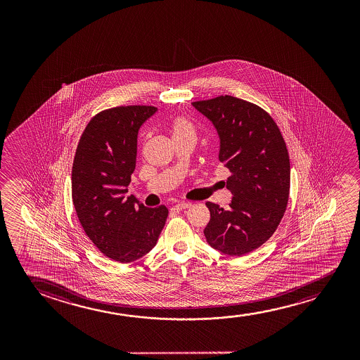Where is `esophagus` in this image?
Segmentation results:
<instances>
[{"label":"esophagus","instance_id":"1","mask_svg":"<svg viewBox=\"0 0 360 360\" xmlns=\"http://www.w3.org/2000/svg\"><path fill=\"white\" fill-rule=\"evenodd\" d=\"M192 207V204L188 202H178L174 205V209H177V210H184V209H188V207Z\"/></svg>","mask_w":360,"mask_h":360}]
</instances>
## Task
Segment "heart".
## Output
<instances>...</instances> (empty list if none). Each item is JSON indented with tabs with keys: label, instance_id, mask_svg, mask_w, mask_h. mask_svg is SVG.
<instances>
[{
	"label": "heart",
	"instance_id": "heart-1",
	"mask_svg": "<svg viewBox=\"0 0 360 360\" xmlns=\"http://www.w3.org/2000/svg\"><path fill=\"white\" fill-rule=\"evenodd\" d=\"M171 130H172L173 139L187 136V135L195 136L194 124L183 115H178V117L173 119L172 123H171Z\"/></svg>",
	"mask_w": 360,
	"mask_h": 360
}]
</instances>
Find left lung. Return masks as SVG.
Returning <instances> with one entry per match:
<instances>
[{
	"instance_id": "left-lung-1",
	"label": "left lung",
	"mask_w": 360,
	"mask_h": 360,
	"mask_svg": "<svg viewBox=\"0 0 360 360\" xmlns=\"http://www.w3.org/2000/svg\"><path fill=\"white\" fill-rule=\"evenodd\" d=\"M220 136L219 160L231 172L225 210L207 202L204 230L212 248L243 256L271 238L284 217L290 192V160L274 119L257 104L232 96L193 102Z\"/></svg>"
}]
</instances>
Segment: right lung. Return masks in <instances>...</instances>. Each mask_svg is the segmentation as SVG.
<instances>
[{
  "instance_id": "obj_1",
  "label": "right lung",
  "mask_w": 360,
  "mask_h": 360,
  "mask_svg": "<svg viewBox=\"0 0 360 360\" xmlns=\"http://www.w3.org/2000/svg\"><path fill=\"white\" fill-rule=\"evenodd\" d=\"M156 110L104 109L86 125L75 153L71 188L79 224L104 256L120 263L151 251L168 217L165 205L146 207L125 195L136 165L139 129Z\"/></svg>"
}]
</instances>
